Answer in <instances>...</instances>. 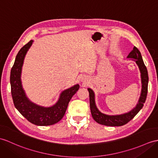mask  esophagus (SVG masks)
Segmentation results:
<instances>
[{
    "label": "esophagus",
    "mask_w": 158,
    "mask_h": 158,
    "mask_svg": "<svg viewBox=\"0 0 158 158\" xmlns=\"http://www.w3.org/2000/svg\"><path fill=\"white\" fill-rule=\"evenodd\" d=\"M81 81H83V82H85V79H84V78H82Z\"/></svg>",
    "instance_id": "esophagus-1"
}]
</instances>
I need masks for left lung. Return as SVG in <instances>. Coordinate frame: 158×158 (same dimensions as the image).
<instances>
[{
	"instance_id": "obj_1",
	"label": "left lung",
	"mask_w": 158,
	"mask_h": 158,
	"mask_svg": "<svg viewBox=\"0 0 158 158\" xmlns=\"http://www.w3.org/2000/svg\"><path fill=\"white\" fill-rule=\"evenodd\" d=\"M127 58H130L132 60L135 61V63L137 64L141 73V92L140 97H139L138 103L136 106L133 109H132L131 111L118 115H108L102 113L98 109L96 105L95 94L94 91L91 88H87V90L89 94V104L91 115H92L95 121H96L99 124H102V125L120 127L128 123L141 110L146 100L147 94H148L149 77L148 70H147L143 60L141 54L137 48L134 46L133 50L127 56Z\"/></svg>"
}]
</instances>
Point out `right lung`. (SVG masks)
<instances>
[{
    "label": "right lung",
    "mask_w": 158,
    "mask_h": 158,
    "mask_svg": "<svg viewBox=\"0 0 158 158\" xmlns=\"http://www.w3.org/2000/svg\"><path fill=\"white\" fill-rule=\"evenodd\" d=\"M34 41L30 40L21 48L10 71V82L11 95L15 108L32 124L38 126H48L56 124L64 116L69 102L79 88V84L62 91L58 100L50 107L36 104L29 100L21 83V71L25 56Z\"/></svg>",
    "instance_id": "1"
}]
</instances>
